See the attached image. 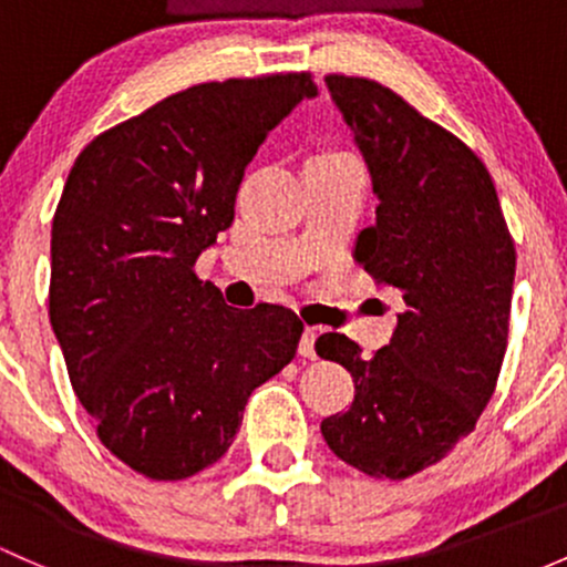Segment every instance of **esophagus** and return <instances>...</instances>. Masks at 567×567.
Returning <instances> with one entry per match:
<instances>
[{
  "mask_svg": "<svg viewBox=\"0 0 567 567\" xmlns=\"http://www.w3.org/2000/svg\"><path fill=\"white\" fill-rule=\"evenodd\" d=\"M316 334H319L316 327H306V332L300 338V357L316 359Z\"/></svg>",
  "mask_w": 567,
  "mask_h": 567,
  "instance_id": "34e87169",
  "label": "esophagus"
}]
</instances>
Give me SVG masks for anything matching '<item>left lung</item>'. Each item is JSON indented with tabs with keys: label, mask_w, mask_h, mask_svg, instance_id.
<instances>
[{
	"label": "left lung",
	"mask_w": 567,
	"mask_h": 567,
	"mask_svg": "<svg viewBox=\"0 0 567 567\" xmlns=\"http://www.w3.org/2000/svg\"><path fill=\"white\" fill-rule=\"evenodd\" d=\"M370 169L375 224L357 261L403 295L389 346L364 357L340 332L316 354L354 379L349 411L321 422L327 446L375 478H408L471 435L508 346L516 251L484 162L452 132L368 78H324Z\"/></svg>",
	"instance_id": "left-lung-1"
}]
</instances>
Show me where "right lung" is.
<instances>
[{
	"instance_id": "right-lung-1",
	"label": "right lung",
	"mask_w": 567,
	"mask_h": 567,
	"mask_svg": "<svg viewBox=\"0 0 567 567\" xmlns=\"http://www.w3.org/2000/svg\"><path fill=\"white\" fill-rule=\"evenodd\" d=\"M316 94L308 72L199 83L72 164L48 313L96 435L143 476L178 481L221 460L254 389L295 359L297 313L229 308L194 261L233 224L265 137Z\"/></svg>"
}]
</instances>
